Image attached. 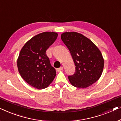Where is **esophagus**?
<instances>
[{"label":"esophagus","mask_w":121,"mask_h":121,"mask_svg":"<svg viewBox=\"0 0 121 121\" xmlns=\"http://www.w3.org/2000/svg\"><path fill=\"white\" fill-rule=\"evenodd\" d=\"M63 69H64V68H63V67H60V68H57L56 71H57V72H60V71H62V70H63Z\"/></svg>","instance_id":"obj_1"}]
</instances>
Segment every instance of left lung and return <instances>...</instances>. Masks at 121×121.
I'll use <instances>...</instances> for the list:
<instances>
[{"label": "left lung", "mask_w": 121, "mask_h": 121, "mask_svg": "<svg viewBox=\"0 0 121 121\" xmlns=\"http://www.w3.org/2000/svg\"><path fill=\"white\" fill-rule=\"evenodd\" d=\"M61 39L69 49L75 66V73L68 76L72 85L88 87L102 75L104 59L100 50L89 39L77 32H66Z\"/></svg>", "instance_id": "obj_1"}]
</instances>
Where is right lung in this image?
Instances as JSON below:
<instances>
[{"label":"right lung","mask_w":121,"mask_h":121,"mask_svg":"<svg viewBox=\"0 0 121 121\" xmlns=\"http://www.w3.org/2000/svg\"><path fill=\"white\" fill-rule=\"evenodd\" d=\"M57 35L54 32L35 35L24 45L19 53L17 59L19 73L25 82L37 89L47 87L56 75L46 52Z\"/></svg>","instance_id":"obj_1"}]
</instances>
